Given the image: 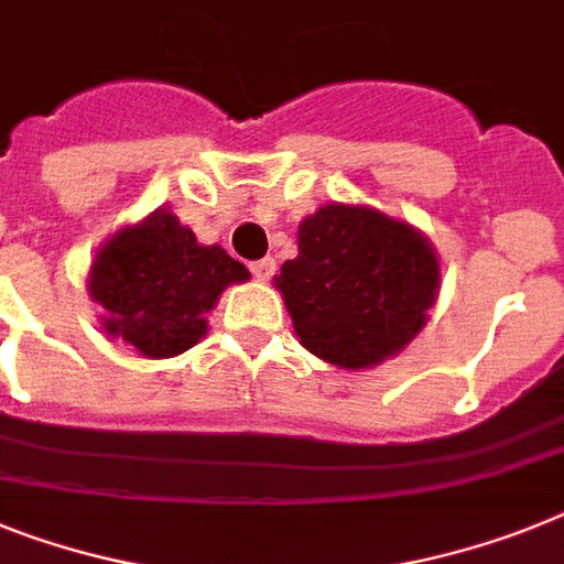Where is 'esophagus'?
Segmentation results:
<instances>
[{
  "label": "esophagus",
  "instance_id": "1",
  "mask_svg": "<svg viewBox=\"0 0 564 564\" xmlns=\"http://www.w3.org/2000/svg\"><path fill=\"white\" fill-rule=\"evenodd\" d=\"M249 269H252V274H254V278H258V281H269V278H272V274H274V260L272 258L254 260V263Z\"/></svg>",
  "mask_w": 564,
  "mask_h": 564
}]
</instances>
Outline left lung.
Instances as JSON below:
<instances>
[{
  "instance_id": "1",
  "label": "left lung",
  "mask_w": 564,
  "mask_h": 564,
  "mask_svg": "<svg viewBox=\"0 0 564 564\" xmlns=\"http://www.w3.org/2000/svg\"><path fill=\"white\" fill-rule=\"evenodd\" d=\"M295 335L338 370H372L427 324L442 290L433 243L364 203H324L297 226V258L274 274Z\"/></svg>"
}]
</instances>
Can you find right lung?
Here are the masks:
<instances>
[{
	"label": "right lung",
	"mask_w": 564,
	"mask_h": 564,
	"mask_svg": "<svg viewBox=\"0 0 564 564\" xmlns=\"http://www.w3.org/2000/svg\"><path fill=\"white\" fill-rule=\"evenodd\" d=\"M252 278L224 246L197 243L169 209L122 226L97 249L85 290L99 329L143 358H174L209 333V315L231 283Z\"/></svg>",
	"instance_id": "obj_1"
}]
</instances>
